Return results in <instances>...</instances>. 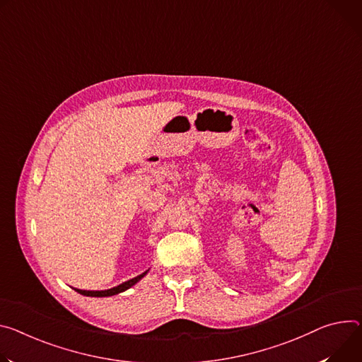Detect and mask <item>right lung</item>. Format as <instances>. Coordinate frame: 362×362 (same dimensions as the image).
Masks as SVG:
<instances>
[{
  "label": "right lung",
  "mask_w": 362,
  "mask_h": 362,
  "mask_svg": "<svg viewBox=\"0 0 362 362\" xmlns=\"http://www.w3.org/2000/svg\"><path fill=\"white\" fill-rule=\"evenodd\" d=\"M146 274H147V272H144L143 274H140V276H137V277H134V279H131V280H128V281H125V283H122V284H119V286H117V287L108 288V290H81V288H75V290H76L78 293L83 294V296H90V298H107V296L118 294V293H121V291L129 288L131 286H134V284H136L139 280H141Z\"/></svg>",
  "instance_id": "right-lung-1"
}]
</instances>
